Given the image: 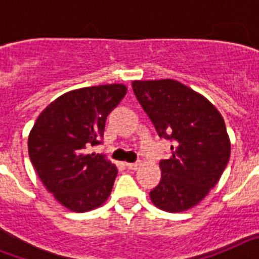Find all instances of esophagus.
Listing matches in <instances>:
<instances>
[{
  "label": "esophagus",
  "instance_id": "1",
  "mask_svg": "<svg viewBox=\"0 0 259 259\" xmlns=\"http://www.w3.org/2000/svg\"><path fill=\"white\" fill-rule=\"evenodd\" d=\"M125 166H127L128 170H137L140 163H125Z\"/></svg>",
  "mask_w": 259,
  "mask_h": 259
}]
</instances>
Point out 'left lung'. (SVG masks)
I'll return each instance as SVG.
<instances>
[{"label":"left lung","mask_w":259,"mask_h":259,"mask_svg":"<svg viewBox=\"0 0 259 259\" xmlns=\"http://www.w3.org/2000/svg\"><path fill=\"white\" fill-rule=\"evenodd\" d=\"M132 88L159 137L174 141L171 157L159 162L162 178L150 200L167 212L196 206L230 159L223 116L206 97L176 80H135Z\"/></svg>","instance_id":"8db88e82"}]
</instances>
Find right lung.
<instances>
[{
	"instance_id": "1",
	"label": "right lung",
	"mask_w": 259,
	"mask_h": 259,
	"mask_svg": "<svg viewBox=\"0 0 259 259\" xmlns=\"http://www.w3.org/2000/svg\"><path fill=\"white\" fill-rule=\"evenodd\" d=\"M127 93L124 84L75 89L50 102L32 127L28 154L45 188L62 206L84 212L109 198L118 170L101 143L109 113Z\"/></svg>"
}]
</instances>
